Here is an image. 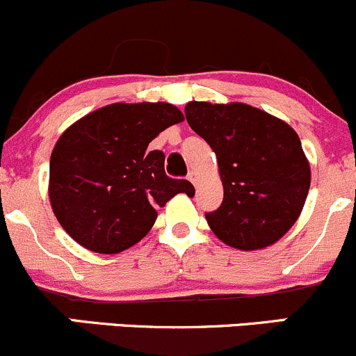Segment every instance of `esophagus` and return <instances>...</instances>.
Segmentation results:
<instances>
[{
	"label": "esophagus",
	"instance_id": "34e87169",
	"mask_svg": "<svg viewBox=\"0 0 356 356\" xmlns=\"http://www.w3.org/2000/svg\"><path fill=\"white\" fill-rule=\"evenodd\" d=\"M188 179L191 182H193L194 186H196V181H197V175H196V172H189L188 174Z\"/></svg>",
	"mask_w": 356,
	"mask_h": 356
}]
</instances>
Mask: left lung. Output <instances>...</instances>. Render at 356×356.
Returning a JSON list of instances; mask_svg holds the SVG:
<instances>
[{"mask_svg": "<svg viewBox=\"0 0 356 356\" xmlns=\"http://www.w3.org/2000/svg\"><path fill=\"white\" fill-rule=\"evenodd\" d=\"M186 119L216 153L223 201L207 213L213 234L241 250L275 244L297 222L310 188L298 134L247 104L189 102Z\"/></svg>", "mask_w": 356, "mask_h": 356, "instance_id": "obj_1", "label": "left lung"}]
</instances>
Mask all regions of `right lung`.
Segmentation results:
<instances>
[{
    "mask_svg": "<svg viewBox=\"0 0 356 356\" xmlns=\"http://www.w3.org/2000/svg\"><path fill=\"white\" fill-rule=\"evenodd\" d=\"M184 119L172 104H111L71 124L49 163L52 211L70 237L88 250L118 254L148 234L156 208L179 193L194 196L186 179L165 174V155L148 143Z\"/></svg>",
    "mask_w": 356,
    "mask_h": 356,
    "instance_id": "1",
    "label": "right lung"
}]
</instances>
